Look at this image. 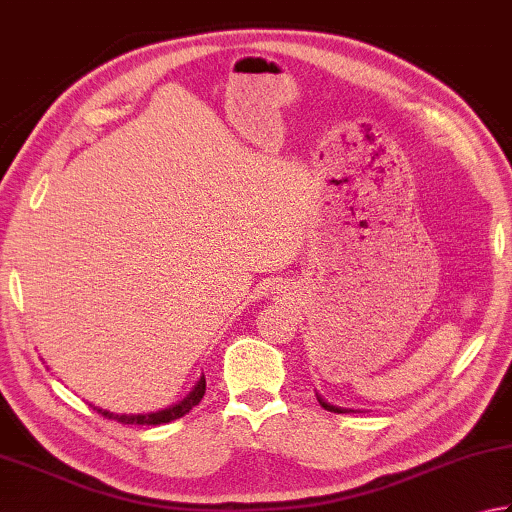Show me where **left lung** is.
<instances>
[{"label":"left lung","instance_id":"8db88e82","mask_svg":"<svg viewBox=\"0 0 512 512\" xmlns=\"http://www.w3.org/2000/svg\"><path fill=\"white\" fill-rule=\"evenodd\" d=\"M322 403V407L324 410H329V412H338V414H342V412H347V410H340V407H333V405H329V403H324V401H320Z\"/></svg>","mask_w":512,"mask_h":512}]
</instances>
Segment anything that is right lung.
Returning a JSON list of instances; mask_svg holds the SVG:
<instances>
[{"instance_id":"obj_1","label":"right lung","mask_w":512,"mask_h":512,"mask_svg":"<svg viewBox=\"0 0 512 512\" xmlns=\"http://www.w3.org/2000/svg\"><path fill=\"white\" fill-rule=\"evenodd\" d=\"M203 394H206V378H201L199 383H197V387H194L192 392L185 396L181 403L167 407V410H161V412H152V414H111V412H105V410H98V407H94V410L100 416L114 418V421L125 423V425H163V423L176 421V418H181V416L188 414L194 405L201 403Z\"/></svg>"}]
</instances>
